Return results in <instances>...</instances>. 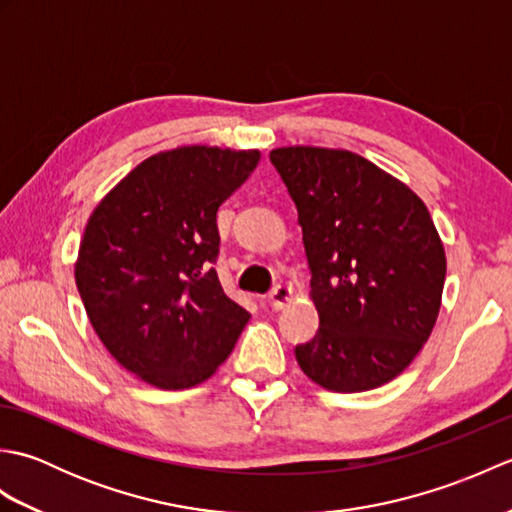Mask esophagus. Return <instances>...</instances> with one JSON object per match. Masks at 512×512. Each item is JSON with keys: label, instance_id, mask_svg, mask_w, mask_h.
<instances>
[{"label": "esophagus", "instance_id": "obj_1", "mask_svg": "<svg viewBox=\"0 0 512 512\" xmlns=\"http://www.w3.org/2000/svg\"><path fill=\"white\" fill-rule=\"evenodd\" d=\"M290 299H292V288H290V286H286V284H279V286H275L273 290H270V295H268L270 306H273L275 310H281V308H284Z\"/></svg>", "mask_w": 512, "mask_h": 512}]
</instances>
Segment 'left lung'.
Segmentation results:
<instances>
[{"label": "left lung", "mask_w": 512, "mask_h": 512, "mask_svg": "<svg viewBox=\"0 0 512 512\" xmlns=\"http://www.w3.org/2000/svg\"><path fill=\"white\" fill-rule=\"evenodd\" d=\"M295 200L319 332L297 345L303 374L352 394L405 372L436 325L447 257L427 206L345 149L270 151Z\"/></svg>", "instance_id": "8db88e82"}]
</instances>
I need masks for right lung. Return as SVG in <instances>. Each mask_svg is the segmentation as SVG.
<instances>
[{
	"mask_svg": "<svg viewBox=\"0 0 512 512\" xmlns=\"http://www.w3.org/2000/svg\"><path fill=\"white\" fill-rule=\"evenodd\" d=\"M257 149L160 151L105 195L81 237L74 279L94 332L127 372L189 389L220 367L250 314L215 273L217 209L257 167Z\"/></svg>",
	"mask_w": 512,
	"mask_h": 512,
	"instance_id": "right-lung-1",
	"label": "right lung"
}]
</instances>
